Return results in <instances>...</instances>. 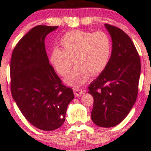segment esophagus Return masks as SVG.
<instances>
[{
	"label": "esophagus",
	"mask_w": 151,
	"mask_h": 151,
	"mask_svg": "<svg viewBox=\"0 0 151 151\" xmlns=\"http://www.w3.org/2000/svg\"><path fill=\"white\" fill-rule=\"evenodd\" d=\"M86 91L85 90H82V89H75L73 90V93L75 94L76 96L79 97L80 96H82V94L85 93Z\"/></svg>",
	"instance_id": "esophagus-1"
}]
</instances>
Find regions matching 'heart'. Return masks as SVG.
Segmentation results:
<instances>
[{
    "instance_id": "obj_1",
    "label": "heart",
    "mask_w": 151,
    "mask_h": 151,
    "mask_svg": "<svg viewBox=\"0 0 151 151\" xmlns=\"http://www.w3.org/2000/svg\"><path fill=\"white\" fill-rule=\"evenodd\" d=\"M60 45L63 49H53L50 62L58 73L65 76L69 73L75 60L76 67L65 80L73 86L86 83L90 73L97 76L102 73L112 54V42L104 32L71 31L64 35Z\"/></svg>"
}]
</instances>
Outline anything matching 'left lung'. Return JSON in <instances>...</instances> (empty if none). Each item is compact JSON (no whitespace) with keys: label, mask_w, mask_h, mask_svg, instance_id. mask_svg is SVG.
I'll return each instance as SVG.
<instances>
[{"label":"left lung","mask_w":151,"mask_h":151,"mask_svg":"<svg viewBox=\"0 0 151 151\" xmlns=\"http://www.w3.org/2000/svg\"><path fill=\"white\" fill-rule=\"evenodd\" d=\"M112 40V54L104 71L88 86L93 98L91 119L97 126L113 127L122 122L135 104L141 73L140 58L130 37L104 24Z\"/></svg>","instance_id":"left-lung-1"}]
</instances>
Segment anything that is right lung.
Returning a JSON list of instances; mask_svg holds the SVG:
<instances>
[{
    "label": "right lung",
    "mask_w": 151,
    "mask_h": 151,
    "mask_svg": "<svg viewBox=\"0 0 151 151\" xmlns=\"http://www.w3.org/2000/svg\"><path fill=\"white\" fill-rule=\"evenodd\" d=\"M58 27L38 25L20 39L10 63L11 91L24 117L42 131L58 129L65 121L68 105L74 98L47 57L45 38Z\"/></svg>",
    "instance_id": "obj_1"
}]
</instances>
